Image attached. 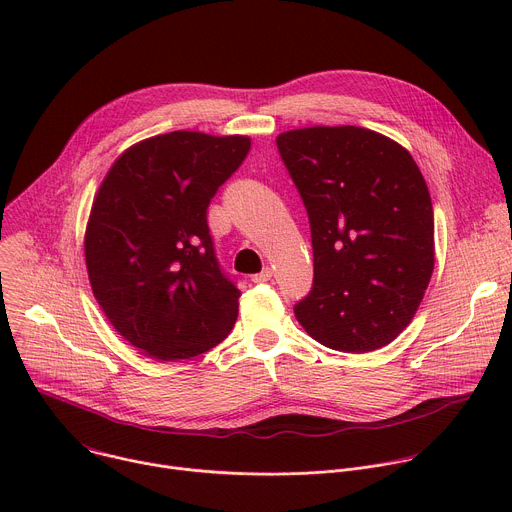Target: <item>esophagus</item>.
Instances as JSON below:
<instances>
[{
	"instance_id": "1",
	"label": "esophagus",
	"mask_w": 512,
	"mask_h": 512,
	"mask_svg": "<svg viewBox=\"0 0 512 512\" xmlns=\"http://www.w3.org/2000/svg\"><path fill=\"white\" fill-rule=\"evenodd\" d=\"M271 275H273V271H271L269 267H265L261 273H255V275L251 277V281H253V283H265V281L271 279Z\"/></svg>"
}]
</instances>
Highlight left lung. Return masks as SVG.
Returning <instances> with one entry per match:
<instances>
[{"mask_svg":"<svg viewBox=\"0 0 512 512\" xmlns=\"http://www.w3.org/2000/svg\"><path fill=\"white\" fill-rule=\"evenodd\" d=\"M310 218L314 285L294 312L320 344L371 352L413 320L435 261L433 208L411 154L356 125L277 135Z\"/></svg>","mask_w":512,"mask_h":512,"instance_id":"left-lung-1","label":"left lung"}]
</instances>
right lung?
Returning <instances> with one entry per match:
<instances>
[{
  "mask_svg": "<svg viewBox=\"0 0 512 512\" xmlns=\"http://www.w3.org/2000/svg\"><path fill=\"white\" fill-rule=\"evenodd\" d=\"M249 150L247 135L172 131L131 145L101 182L85 231L89 281L141 354L186 360L233 330L241 291L218 267L206 208Z\"/></svg>",
  "mask_w": 512,
  "mask_h": 512,
  "instance_id": "add662e5",
  "label": "right lung"
}]
</instances>
